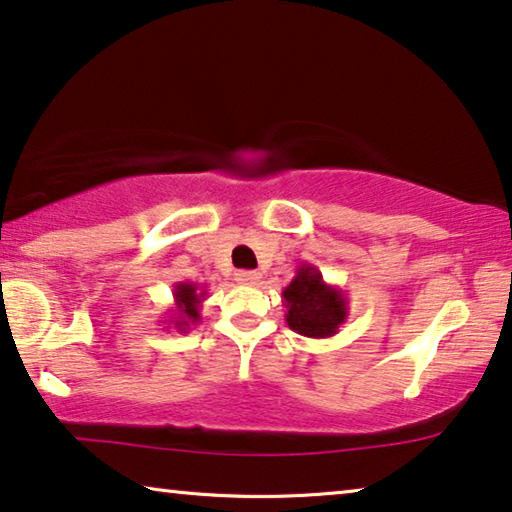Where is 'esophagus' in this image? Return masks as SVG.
Returning a JSON list of instances; mask_svg holds the SVG:
<instances>
[{
    "label": "esophagus",
    "instance_id": "34e87169",
    "mask_svg": "<svg viewBox=\"0 0 512 512\" xmlns=\"http://www.w3.org/2000/svg\"><path fill=\"white\" fill-rule=\"evenodd\" d=\"M261 279V272H254V270H240L235 272V281L238 283H245V286H254Z\"/></svg>",
    "mask_w": 512,
    "mask_h": 512
}]
</instances>
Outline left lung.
Listing matches in <instances>:
<instances>
[{"label":"left lung","instance_id":"left-lung-1","mask_svg":"<svg viewBox=\"0 0 512 512\" xmlns=\"http://www.w3.org/2000/svg\"><path fill=\"white\" fill-rule=\"evenodd\" d=\"M286 322L306 338H329L348 320V297L341 288L329 286L316 265L302 263L293 281L283 288Z\"/></svg>","mask_w":512,"mask_h":512}]
</instances>
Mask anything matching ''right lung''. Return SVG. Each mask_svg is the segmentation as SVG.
I'll list each match as a JSON object with an SVG mask.
<instances>
[{"mask_svg": "<svg viewBox=\"0 0 512 512\" xmlns=\"http://www.w3.org/2000/svg\"><path fill=\"white\" fill-rule=\"evenodd\" d=\"M208 297V288L192 281H178L174 286V306L164 316V325L176 327L178 332H187L196 322H201V304Z\"/></svg>", "mask_w": 512, "mask_h": 512, "instance_id": "right-lung-1", "label": "right lung"}]
</instances>
